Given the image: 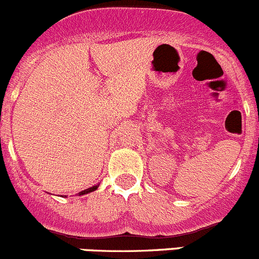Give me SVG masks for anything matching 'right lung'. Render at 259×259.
I'll return each mask as SVG.
<instances>
[{
  "label": "right lung",
  "mask_w": 259,
  "mask_h": 259,
  "mask_svg": "<svg viewBox=\"0 0 259 259\" xmlns=\"http://www.w3.org/2000/svg\"><path fill=\"white\" fill-rule=\"evenodd\" d=\"M98 187H99V184H98V185H95V186H92V187H89V189L84 190V191H80L79 194H78V196H83V195H87V194H89V192H93V191H95V190L98 189Z\"/></svg>",
  "instance_id": "obj_1"
}]
</instances>
